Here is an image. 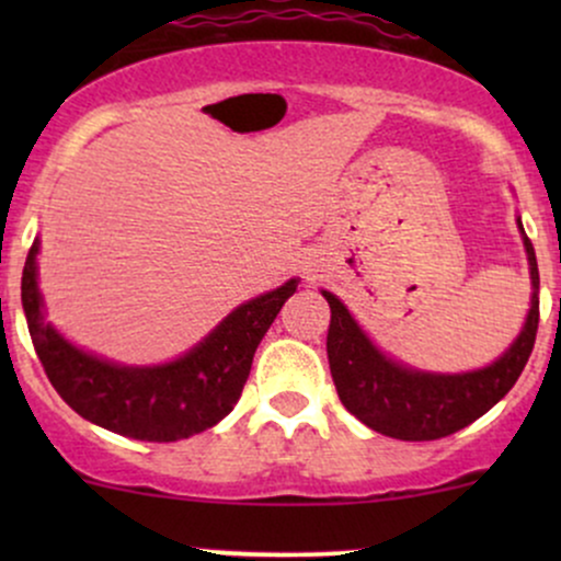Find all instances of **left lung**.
Segmentation results:
<instances>
[{
  "instance_id": "1",
  "label": "left lung",
  "mask_w": 561,
  "mask_h": 561,
  "mask_svg": "<svg viewBox=\"0 0 561 561\" xmlns=\"http://www.w3.org/2000/svg\"><path fill=\"white\" fill-rule=\"evenodd\" d=\"M523 229V224H519ZM525 234V231H523ZM530 261L533 302L525 330L499 362L467 375H424L390 362L358 330L347 308L332 293H321L330 302L327 356L340 401L356 420L377 433L398 440H437L465 430L493 409L523 375L538 332V263L536 250L525 237Z\"/></svg>"
}]
</instances>
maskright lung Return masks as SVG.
<instances>
[{
    "mask_svg": "<svg viewBox=\"0 0 561 561\" xmlns=\"http://www.w3.org/2000/svg\"><path fill=\"white\" fill-rule=\"evenodd\" d=\"M38 242L23 266L21 298L31 343L53 388L76 414L134 440L171 443L214 427L240 401L255 347L298 279L242 302L179 362L137 369L89 356L44 324L36 285Z\"/></svg>",
    "mask_w": 561,
    "mask_h": 561,
    "instance_id": "right-lung-1",
    "label": "right lung"
}]
</instances>
